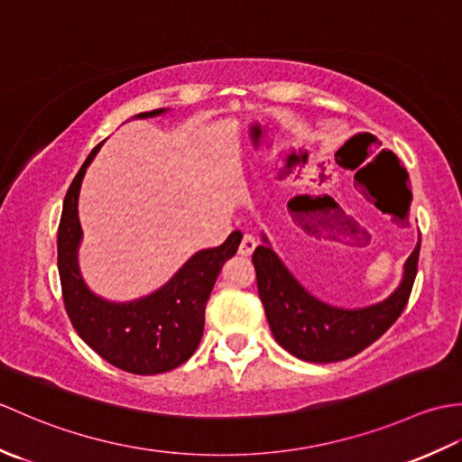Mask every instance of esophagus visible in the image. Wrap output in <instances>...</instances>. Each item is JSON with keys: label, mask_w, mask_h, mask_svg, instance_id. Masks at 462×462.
I'll list each match as a JSON object with an SVG mask.
<instances>
[{"label": "esophagus", "mask_w": 462, "mask_h": 462, "mask_svg": "<svg viewBox=\"0 0 462 462\" xmlns=\"http://www.w3.org/2000/svg\"><path fill=\"white\" fill-rule=\"evenodd\" d=\"M256 246H258L256 238H254L252 234H246V236L242 238V242H240V248H238L240 256H250V254H252L254 250H256Z\"/></svg>", "instance_id": "obj_1"}]
</instances>
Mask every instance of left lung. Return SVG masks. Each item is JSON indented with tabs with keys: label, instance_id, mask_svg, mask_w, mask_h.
<instances>
[{
	"label": "left lung",
	"instance_id": "left-lung-1",
	"mask_svg": "<svg viewBox=\"0 0 462 462\" xmlns=\"http://www.w3.org/2000/svg\"><path fill=\"white\" fill-rule=\"evenodd\" d=\"M328 200L336 204L329 196H300L290 202V212L303 230L318 236L333 228L328 220ZM262 240V246L252 254L258 293L272 336L293 357L311 363H333L357 356L393 326L407 306L417 276L420 238L405 262L403 280L397 290L379 303L356 310L336 308L311 296L283 266L268 238L263 236Z\"/></svg>",
	"mask_w": 462,
	"mask_h": 462
}]
</instances>
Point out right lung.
<instances>
[{"label":"right lung","instance_id":"1","mask_svg":"<svg viewBox=\"0 0 462 462\" xmlns=\"http://www.w3.org/2000/svg\"><path fill=\"white\" fill-rule=\"evenodd\" d=\"M162 113L166 109L139 113L136 119H151ZM99 149L101 144H97L87 156L63 200L57 230V268L65 310L79 337L105 361L134 375H156L182 365L199 347L206 301L226 260L236 254L242 232L234 230L218 248L196 252L149 296L133 301H109L97 296L79 272L77 254L83 230L77 204L87 166Z\"/></svg>","mask_w":462,"mask_h":462}]
</instances>
